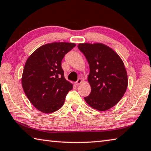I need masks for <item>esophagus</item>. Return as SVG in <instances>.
Returning a JSON list of instances; mask_svg holds the SVG:
<instances>
[{"label":"esophagus","instance_id":"1","mask_svg":"<svg viewBox=\"0 0 151 151\" xmlns=\"http://www.w3.org/2000/svg\"><path fill=\"white\" fill-rule=\"evenodd\" d=\"M82 82H83V80H82L81 78H78V80H77V81L76 82V85H81V84L82 83Z\"/></svg>","mask_w":151,"mask_h":151}]
</instances>
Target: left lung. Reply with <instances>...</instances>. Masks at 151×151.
<instances>
[{
    "mask_svg": "<svg viewBox=\"0 0 151 151\" xmlns=\"http://www.w3.org/2000/svg\"><path fill=\"white\" fill-rule=\"evenodd\" d=\"M78 49L87 60L91 93L85 100L92 108L104 111L119 103L126 92L128 77L124 63L116 52L102 43H83Z\"/></svg>",
    "mask_w": 151,
    "mask_h": 151,
    "instance_id": "1",
    "label": "left lung"
}]
</instances>
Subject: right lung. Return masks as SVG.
Here are the masks:
<instances>
[{
    "label": "right lung",
    "mask_w": 151,
    "mask_h": 151,
    "mask_svg": "<svg viewBox=\"0 0 151 151\" xmlns=\"http://www.w3.org/2000/svg\"><path fill=\"white\" fill-rule=\"evenodd\" d=\"M75 43L52 42L37 48L28 58L22 76V86L32 105L44 113L63 106L73 85L65 78L61 62Z\"/></svg>",
    "instance_id": "add662e5"
}]
</instances>
